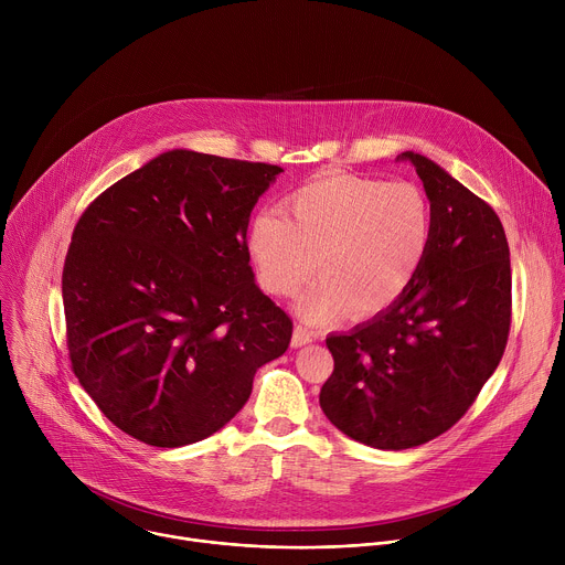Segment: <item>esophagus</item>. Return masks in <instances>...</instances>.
<instances>
[{
  "label": "esophagus",
  "instance_id": "34e87169",
  "mask_svg": "<svg viewBox=\"0 0 565 565\" xmlns=\"http://www.w3.org/2000/svg\"><path fill=\"white\" fill-rule=\"evenodd\" d=\"M312 340H315V333H312V331H308V329L301 327V324L295 327V331H292V347H295V349L306 347V344H310Z\"/></svg>",
  "mask_w": 565,
  "mask_h": 565
}]
</instances>
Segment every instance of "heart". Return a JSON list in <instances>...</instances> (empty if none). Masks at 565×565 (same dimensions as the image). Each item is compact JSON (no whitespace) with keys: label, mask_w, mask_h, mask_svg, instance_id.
<instances>
[{"label":"heart","mask_w":565,"mask_h":565,"mask_svg":"<svg viewBox=\"0 0 565 565\" xmlns=\"http://www.w3.org/2000/svg\"><path fill=\"white\" fill-rule=\"evenodd\" d=\"M286 216L259 214L248 230V250L262 288L275 297H301L310 321L384 312L418 277L431 244L434 216L427 194L409 181L324 174L286 199Z\"/></svg>","instance_id":"1"}]
</instances>
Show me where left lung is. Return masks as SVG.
<instances>
[{
	"label": "left lung",
	"mask_w": 565,
	"mask_h": 565,
	"mask_svg": "<svg viewBox=\"0 0 565 565\" xmlns=\"http://www.w3.org/2000/svg\"><path fill=\"white\" fill-rule=\"evenodd\" d=\"M431 203L425 264L391 308L329 335L327 418L375 449H409L451 429L497 371L512 321L510 248L499 214L434 160L405 151Z\"/></svg>",
	"instance_id": "8db88e82"
}]
</instances>
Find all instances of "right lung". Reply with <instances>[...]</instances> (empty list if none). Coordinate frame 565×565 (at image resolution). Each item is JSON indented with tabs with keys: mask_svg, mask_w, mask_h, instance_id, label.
<instances>
[{
	"mask_svg": "<svg viewBox=\"0 0 565 565\" xmlns=\"http://www.w3.org/2000/svg\"><path fill=\"white\" fill-rule=\"evenodd\" d=\"M277 166L172 149L77 218L66 347L98 409L151 447L199 443L246 405L292 319L255 284L248 221Z\"/></svg>",
	"mask_w": 565,
	"mask_h": 565,
	"instance_id": "obj_1",
	"label": "right lung"
}]
</instances>
